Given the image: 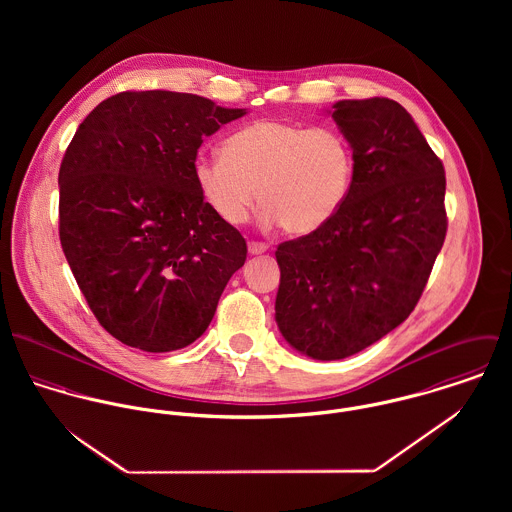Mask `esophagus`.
<instances>
[{
	"instance_id": "esophagus-1",
	"label": "esophagus",
	"mask_w": 512,
	"mask_h": 512,
	"mask_svg": "<svg viewBox=\"0 0 512 512\" xmlns=\"http://www.w3.org/2000/svg\"><path fill=\"white\" fill-rule=\"evenodd\" d=\"M268 250V244H264V242H248V252L252 254V256H258V254H264Z\"/></svg>"
}]
</instances>
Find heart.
Here are the masks:
<instances>
[{"mask_svg": "<svg viewBox=\"0 0 512 512\" xmlns=\"http://www.w3.org/2000/svg\"><path fill=\"white\" fill-rule=\"evenodd\" d=\"M222 151H199L193 177L226 224L244 222L258 197L262 224L309 234L339 211L353 183V147L335 126L258 120L228 136Z\"/></svg>", "mask_w": 512, "mask_h": 512, "instance_id": "b5f03b06", "label": "heart"}]
</instances>
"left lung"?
Returning a JSON list of instances; mask_svg holds the SVG:
<instances>
[{
	"label": "left lung",
	"instance_id": "left-lung-1",
	"mask_svg": "<svg viewBox=\"0 0 512 512\" xmlns=\"http://www.w3.org/2000/svg\"><path fill=\"white\" fill-rule=\"evenodd\" d=\"M355 155L349 195L317 230L276 250V323L315 361L351 357L414 311L445 240V171L390 98L329 110Z\"/></svg>",
	"mask_w": 512,
	"mask_h": 512
}]
</instances>
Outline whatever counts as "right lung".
I'll use <instances>...</instances> for the list:
<instances>
[{
	"instance_id": "obj_1",
	"label": "right lung",
	"mask_w": 512,
	"mask_h": 512,
	"mask_svg": "<svg viewBox=\"0 0 512 512\" xmlns=\"http://www.w3.org/2000/svg\"><path fill=\"white\" fill-rule=\"evenodd\" d=\"M244 114L197 94L128 90L100 102L67 147L61 246L94 317L124 345H191L244 266L246 240L193 177L203 140Z\"/></svg>"
}]
</instances>
